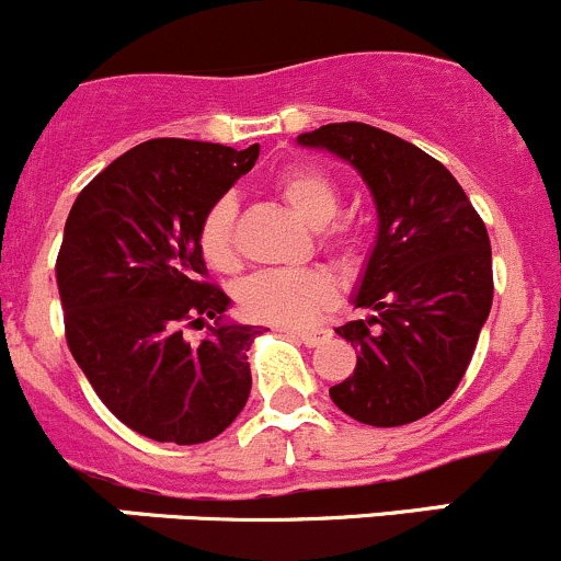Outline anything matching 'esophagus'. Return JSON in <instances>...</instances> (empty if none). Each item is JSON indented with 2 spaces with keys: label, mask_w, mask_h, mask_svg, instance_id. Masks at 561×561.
<instances>
[{
  "label": "esophagus",
  "mask_w": 561,
  "mask_h": 561,
  "mask_svg": "<svg viewBox=\"0 0 561 561\" xmlns=\"http://www.w3.org/2000/svg\"><path fill=\"white\" fill-rule=\"evenodd\" d=\"M287 336L298 339V342H304L307 347H317V344H322L325 339H331V331H325V328H285Z\"/></svg>",
  "instance_id": "obj_1"
}]
</instances>
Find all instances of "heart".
<instances>
[{
    "mask_svg": "<svg viewBox=\"0 0 561 561\" xmlns=\"http://www.w3.org/2000/svg\"><path fill=\"white\" fill-rule=\"evenodd\" d=\"M274 190L287 203L298 219L309 228L322 230V244L336 249L347 241L344 230L328 228L339 214V186L314 168H287L276 175ZM236 217L239 206L230 195L219 197L206 211L201 222V244L203 257L211 268L233 271L239 265V233H236ZM336 301V285L325 271L304 268V271H263V274L249 276L239 287L241 312L257 322L271 325H307L314 314L328 309Z\"/></svg>",
    "mask_w": 561,
    "mask_h": 561,
    "instance_id": "b5f03b06",
    "label": "heart"
}]
</instances>
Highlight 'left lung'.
<instances>
[{
    "label": "left lung",
    "instance_id": "1",
    "mask_svg": "<svg viewBox=\"0 0 561 561\" xmlns=\"http://www.w3.org/2000/svg\"><path fill=\"white\" fill-rule=\"evenodd\" d=\"M298 146L355 168L377 208V239L353 296L369 317L336 328L358 364L331 399L369 426H404L454 393L489 320L485 225L443 162L386 129L325 124L298 135Z\"/></svg>",
    "mask_w": 561,
    "mask_h": 561
}]
</instances>
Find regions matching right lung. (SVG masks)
I'll return each instance as SVG.
<instances>
[{
	"label": "right lung",
	"mask_w": 561,
	"mask_h": 561,
	"mask_svg": "<svg viewBox=\"0 0 561 561\" xmlns=\"http://www.w3.org/2000/svg\"><path fill=\"white\" fill-rule=\"evenodd\" d=\"M257 154V144L146 140L89 181L67 217L56 285L70 353L107 410L157 443H208L252 390L247 353L263 328L230 320L197 236ZM181 324H206L207 339L186 343Z\"/></svg>",
	"instance_id": "obj_1"
}]
</instances>
